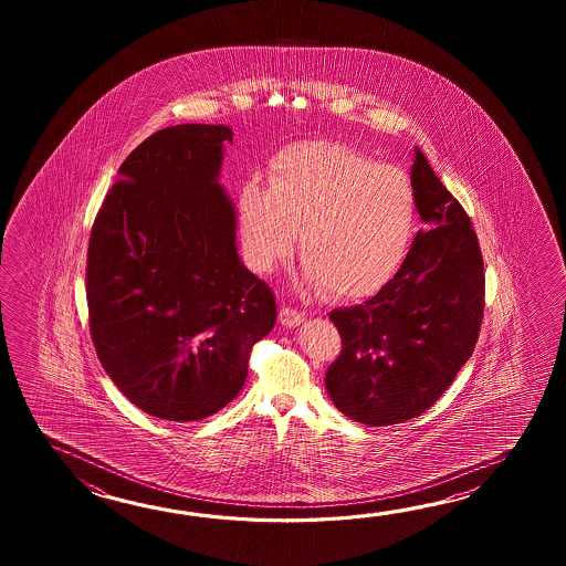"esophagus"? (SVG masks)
Masks as SVG:
<instances>
[{"instance_id": "34e87169", "label": "esophagus", "mask_w": 566, "mask_h": 566, "mask_svg": "<svg viewBox=\"0 0 566 566\" xmlns=\"http://www.w3.org/2000/svg\"><path fill=\"white\" fill-rule=\"evenodd\" d=\"M279 322L283 325H287V327H297V325L303 322V313L285 305V307L279 312Z\"/></svg>"}]
</instances>
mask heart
<instances>
[{
    "mask_svg": "<svg viewBox=\"0 0 566 566\" xmlns=\"http://www.w3.org/2000/svg\"><path fill=\"white\" fill-rule=\"evenodd\" d=\"M239 224L249 265L269 273L300 232L303 275L336 300H366L405 265L419 229L417 192L395 166L329 142L281 151L266 190L247 181Z\"/></svg>",
    "mask_w": 566,
    "mask_h": 566,
    "instance_id": "1",
    "label": "heart"
}]
</instances>
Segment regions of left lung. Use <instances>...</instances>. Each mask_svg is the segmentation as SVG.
Here are the masks:
<instances>
[{
    "label": "left lung",
    "instance_id": "8db88e82",
    "mask_svg": "<svg viewBox=\"0 0 566 566\" xmlns=\"http://www.w3.org/2000/svg\"><path fill=\"white\" fill-rule=\"evenodd\" d=\"M410 181L429 230L415 237L405 265L373 300L329 313L342 352L325 388L346 417L370 427L433 407L470 360L483 317V256L468 212L421 149Z\"/></svg>",
    "mask_w": 566,
    "mask_h": 566
}]
</instances>
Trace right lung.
<instances>
[{"instance_id":"1","label":"right lung","mask_w":566,"mask_h":566,"mask_svg":"<svg viewBox=\"0 0 566 566\" xmlns=\"http://www.w3.org/2000/svg\"><path fill=\"white\" fill-rule=\"evenodd\" d=\"M227 125H176L120 164L86 254L88 327L120 392L161 421H200L241 392L275 295L242 265L218 184Z\"/></svg>"}]
</instances>
